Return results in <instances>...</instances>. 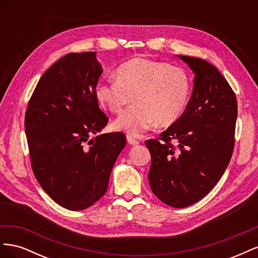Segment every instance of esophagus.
<instances>
[{"label": "esophagus", "instance_id": "obj_1", "mask_svg": "<svg viewBox=\"0 0 258 258\" xmlns=\"http://www.w3.org/2000/svg\"><path fill=\"white\" fill-rule=\"evenodd\" d=\"M127 141L131 145H138L139 144L138 140H136L134 137H131V136H127Z\"/></svg>", "mask_w": 258, "mask_h": 258}]
</instances>
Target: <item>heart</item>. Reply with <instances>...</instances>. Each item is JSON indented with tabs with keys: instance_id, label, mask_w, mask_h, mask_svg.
Masks as SVG:
<instances>
[{
	"instance_id": "heart-1",
	"label": "heart",
	"mask_w": 258,
	"mask_h": 258,
	"mask_svg": "<svg viewBox=\"0 0 258 258\" xmlns=\"http://www.w3.org/2000/svg\"><path fill=\"white\" fill-rule=\"evenodd\" d=\"M190 83L183 69L166 62L135 58L117 70L116 77L98 83L96 97L113 113L137 101L114 121L117 130L140 137L154 127L169 126L185 110Z\"/></svg>"
}]
</instances>
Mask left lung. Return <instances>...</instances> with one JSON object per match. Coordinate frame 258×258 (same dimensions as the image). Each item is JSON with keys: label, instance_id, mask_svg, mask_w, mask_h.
<instances>
[{"label": "left lung", "instance_id": "left-lung-1", "mask_svg": "<svg viewBox=\"0 0 258 258\" xmlns=\"http://www.w3.org/2000/svg\"><path fill=\"white\" fill-rule=\"evenodd\" d=\"M177 57L195 75L190 100L159 140L145 144L152 156V191L163 204L186 208L207 196L227 168L238 108L235 93L214 66L199 58Z\"/></svg>", "mask_w": 258, "mask_h": 258}]
</instances>
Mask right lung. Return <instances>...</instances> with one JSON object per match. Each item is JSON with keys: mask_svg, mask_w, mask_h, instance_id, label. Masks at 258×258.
Listing matches in <instances>:
<instances>
[{"mask_svg": "<svg viewBox=\"0 0 258 258\" xmlns=\"http://www.w3.org/2000/svg\"><path fill=\"white\" fill-rule=\"evenodd\" d=\"M102 72L96 51L68 53L41 77L27 108L33 173L68 210L87 209L103 196L126 145L121 132L101 134L108 120L96 97Z\"/></svg>", "mask_w": 258, "mask_h": 258, "instance_id": "1", "label": "right lung"}]
</instances>
